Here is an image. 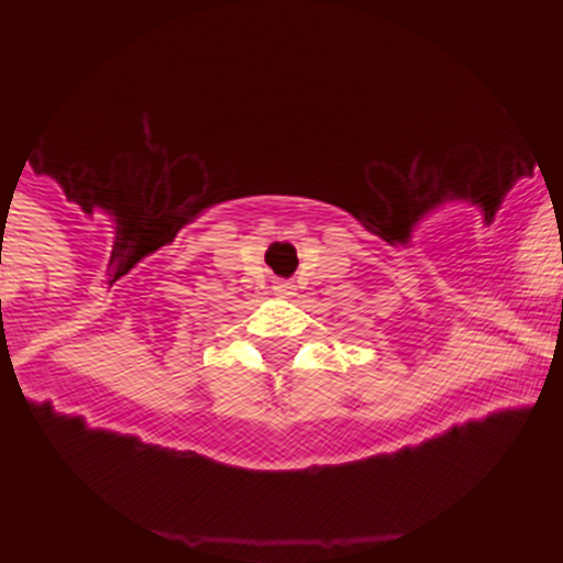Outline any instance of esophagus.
<instances>
[{"label":"esophagus","mask_w":563,"mask_h":563,"mask_svg":"<svg viewBox=\"0 0 563 563\" xmlns=\"http://www.w3.org/2000/svg\"><path fill=\"white\" fill-rule=\"evenodd\" d=\"M273 290L278 292V296H292V290H296V285H292V282H276V285H273Z\"/></svg>","instance_id":"obj_1"}]
</instances>
